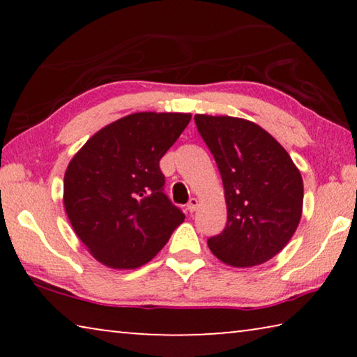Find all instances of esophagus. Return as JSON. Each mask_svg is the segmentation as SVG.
Wrapping results in <instances>:
<instances>
[{
    "mask_svg": "<svg viewBox=\"0 0 357 357\" xmlns=\"http://www.w3.org/2000/svg\"><path fill=\"white\" fill-rule=\"evenodd\" d=\"M198 206H200V202H198L197 198H190L189 203H187V209H189V213H195Z\"/></svg>",
    "mask_w": 357,
    "mask_h": 357,
    "instance_id": "esophagus-1",
    "label": "esophagus"
}]
</instances>
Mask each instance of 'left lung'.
<instances>
[{
  "label": "left lung",
  "mask_w": 357,
  "mask_h": 357,
  "mask_svg": "<svg viewBox=\"0 0 357 357\" xmlns=\"http://www.w3.org/2000/svg\"><path fill=\"white\" fill-rule=\"evenodd\" d=\"M195 124L225 189L227 227L208 239L211 252L233 268L269 261L299 225L301 172L285 148L252 121L195 114Z\"/></svg>",
  "instance_id": "1"
}]
</instances>
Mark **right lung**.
<instances>
[{
  "instance_id": "add662e5",
  "label": "right lung",
  "mask_w": 357,
  "mask_h": 357,
  "mask_svg": "<svg viewBox=\"0 0 357 357\" xmlns=\"http://www.w3.org/2000/svg\"><path fill=\"white\" fill-rule=\"evenodd\" d=\"M190 113H132L105 126L72 157L63 202L88 252L112 269L151 261L184 222L164 192L159 162Z\"/></svg>"
}]
</instances>
